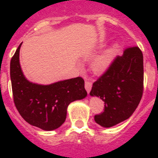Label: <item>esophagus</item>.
I'll use <instances>...</instances> for the list:
<instances>
[{
  "instance_id": "34e87169",
  "label": "esophagus",
  "mask_w": 158,
  "mask_h": 158,
  "mask_svg": "<svg viewBox=\"0 0 158 158\" xmlns=\"http://www.w3.org/2000/svg\"><path fill=\"white\" fill-rule=\"evenodd\" d=\"M84 87H85V89L87 90V92L89 94L90 90L92 89V83L89 81H85V83H84Z\"/></svg>"
}]
</instances>
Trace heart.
Segmentation results:
<instances>
[{
  "instance_id": "b5f03b06",
  "label": "heart",
  "mask_w": 158,
  "mask_h": 158,
  "mask_svg": "<svg viewBox=\"0 0 158 158\" xmlns=\"http://www.w3.org/2000/svg\"><path fill=\"white\" fill-rule=\"evenodd\" d=\"M118 50L117 44H114L110 48L106 50L105 52L102 53L96 56L92 61V69L96 73H102L105 71L108 67L110 66L111 62L115 58Z\"/></svg>"
}]
</instances>
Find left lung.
Here are the masks:
<instances>
[{"instance_id":"8db88e82","label":"left lung","mask_w":158,"mask_h":158,"mask_svg":"<svg viewBox=\"0 0 158 158\" xmlns=\"http://www.w3.org/2000/svg\"><path fill=\"white\" fill-rule=\"evenodd\" d=\"M143 92V56L139 47L125 48L121 56L93 84L91 96L104 102V111L94 115V120L109 128L130 118L142 98Z\"/></svg>"}]
</instances>
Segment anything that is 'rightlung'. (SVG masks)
<instances>
[{
    "label": "right lung",
    "instance_id": "1",
    "mask_svg": "<svg viewBox=\"0 0 158 158\" xmlns=\"http://www.w3.org/2000/svg\"><path fill=\"white\" fill-rule=\"evenodd\" d=\"M21 44L10 60L15 105L28 124L43 130H56L64 122L69 104L87 96L84 80L77 77L49 85L31 83L24 77L19 64Z\"/></svg>",
    "mask_w": 158,
    "mask_h": 158
}]
</instances>
